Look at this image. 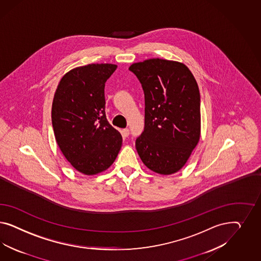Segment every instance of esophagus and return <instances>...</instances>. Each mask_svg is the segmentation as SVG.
Wrapping results in <instances>:
<instances>
[{"label": "esophagus", "mask_w": 261, "mask_h": 261, "mask_svg": "<svg viewBox=\"0 0 261 261\" xmlns=\"http://www.w3.org/2000/svg\"><path fill=\"white\" fill-rule=\"evenodd\" d=\"M129 133H130V131H129L128 128H125V129L122 130V136H123V137H128Z\"/></svg>", "instance_id": "obj_1"}]
</instances>
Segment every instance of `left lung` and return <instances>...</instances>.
<instances>
[{
    "label": "left lung",
    "mask_w": 261,
    "mask_h": 261,
    "mask_svg": "<svg viewBox=\"0 0 261 261\" xmlns=\"http://www.w3.org/2000/svg\"><path fill=\"white\" fill-rule=\"evenodd\" d=\"M129 70L144 93V129L136 140L142 163L159 174L180 170L200 139V93L182 63L152 58Z\"/></svg>",
    "instance_id": "1"
}]
</instances>
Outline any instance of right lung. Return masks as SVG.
I'll return each mask as SVG.
<instances>
[{"instance_id": "obj_1", "label": "right lung", "mask_w": 261, "mask_h": 261, "mask_svg": "<svg viewBox=\"0 0 261 261\" xmlns=\"http://www.w3.org/2000/svg\"><path fill=\"white\" fill-rule=\"evenodd\" d=\"M113 64H89L67 72L51 108L56 140L64 156L81 173L94 175L115 162L122 137L105 113L104 88Z\"/></svg>"}]
</instances>
